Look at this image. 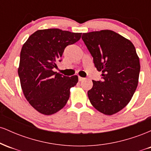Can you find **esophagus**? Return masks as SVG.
Segmentation results:
<instances>
[{
  "instance_id": "obj_1",
  "label": "esophagus",
  "mask_w": 151,
  "mask_h": 151,
  "mask_svg": "<svg viewBox=\"0 0 151 151\" xmlns=\"http://www.w3.org/2000/svg\"><path fill=\"white\" fill-rule=\"evenodd\" d=\"M84 78H83V77H79V81H83V80H84Z\"/></svg>"
}]
</instances>
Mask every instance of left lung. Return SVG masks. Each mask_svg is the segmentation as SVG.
<instances>
[{
    "instance_id": "left-lung-1",
    "label": "left lung",
    "mask_w": 151,
    "mask_h": 151,
    "mask_svg": "<svg viewBox=\"0 0 151 151\" xmlns=\"http://www.w3.org/2000/svg\"><path fill=\"white\" fill-rule=\"evenodd\" d=\"M82 40L102 80L92 81L88 91L91 104L106 115H113L131 101L138 86L139 58L133 43L112 30L82 34Z\"/></svg>"
}]
</instances>
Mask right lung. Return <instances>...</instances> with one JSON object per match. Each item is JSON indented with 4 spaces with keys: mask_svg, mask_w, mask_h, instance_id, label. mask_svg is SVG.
<instances>
[{
    "mask_svg": "<svg viewBox=\"0 0 151 151\" xmlns=\"http://www.w3.org/2000/svg\"><path fill=\"white\" fill-rule=\"evenodd\" d=\"M58 28L40 30L31 35L20 52L18 75L26 99L40 113L51 115L66 105L77 75L67 77L54 72L65 47L81 38Z\"/></svg>",
    "mask_w": 151,
    "mask_h": 151,
    "instance_id": "obj_1",
    "label": "right lung"
}]
</instances>
